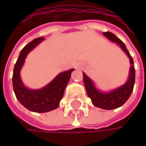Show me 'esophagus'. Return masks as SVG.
<instances>
[{
	"mask_svg": "<svg viewBox=\"0 0 146 146\" xmlns=\"http://www.w3.org/2000/svg\"><path fill=\"white\" fill-rule=\"evenodd\" d=\"M78 68H82V66L78 64Z\"/></svg>",
	"mask_w": 146,
	"mask_h": 146,
	"instance_id": "esophagus-1",
	"label": "esophagus"
}]
</instances>
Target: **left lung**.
Segmentation results:
<instances>
[{
	"instance_id": "8db88e82",
	"label": "left lung",
	"mask_w": 146,
	"mask_h": 146,
	"mask_svg": "<svg viewBox=\"0 0 146 146\" xmlns=\"http://www.w3.org/2000/svg\"><path fill=\"white\" fill-rule=\"evenodd\" d=\"M103 35L110 41L117 44V45L123 50V52L129 57L130 63L129 78L123 85L108 91H103L99 90L96 86L93 80L90 78L84 73H83L84 84L87 91V95L91 99L92 104L95 106L104 110H112L122 106L130 97L135 82V69L133 58L129 50H127L124 43L111 32H104Z\"/></svg>"
}]
</instances>
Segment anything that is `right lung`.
<instances>
[{"mask_svg":"<svg viewBox=\"0 0 146 146\" xmlns=\"http://www.w3.org/2000/svg\"><path fill=\"white\" fill-rule=\"evenodd\" d=\"M44 38L40 37L26 44L20 51L13 69V85L16 97L25 108L34 112H47L56 109L63 97L64 90L74 68L57 74L49 84L41 89L28 88L23 82L20 72L29 53L40 44Z\"/></svg>","mask_w":146,"mask_h":146,"instance_id":"1","label":"right lung"}]
</instances>
